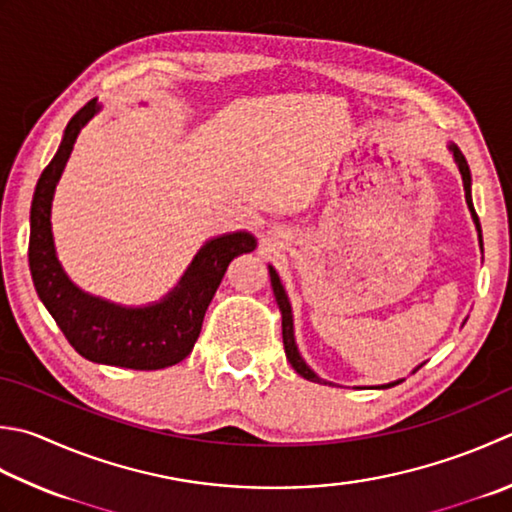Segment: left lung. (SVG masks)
<instances>
[{
    "instance_id": "8db88e82",
    "label": "left lung",
    "mask_w": 512,
    "mask_h": 512,
    "mask_svg": "<svg viewBox=\"0 0 512 512\" xmlns=\"http://www.w3.org/2000/svg\"><path fill=\"white\" fill-rule=\"evenodd\" d=\"M450 150H453L455 162H457V166H459V173H462V179H464L466 204H468V208H470V213H473V219H475V224H477L479 244L484 246V242H482V226H479V217H477L475 208H473V197H470V168H468V162H466V157L462 155V150H459L457 146H450ZM268 270H270V284H273V293H275V299H277V306H279V310H282V337H284V350H286L288 362H290V366H293V368L297 370V375H302L304 379H308V382H319V384H322V379H319V377L313 373V370H310V368L304 364V359L299 357V353H297L295 337H293V315H290L288 297H286V293H284L282 282H279L275 268L270 266ZM324 384H326V382H324ZM395 384H399V382L386 384V386H382V388H390V386H395Z\"/></svg>"
}]
</instances>
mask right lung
Here are the masks:
<instances>
[{
  "label": "right lung",
  "mask_w": 512,
  "mask_h": 512,
  "mask_svg": "<svg viewBox=\"0 0 512 512\" xmlns=\"http://www.w3.org/2000/svg\"><path fill=\"white\" fill-rule=\"evenodd\" d=\"M97 110V99H90L77 110L66 126L57 155L39 177L30 206V275L39 299L62 328L68 344L88 362L133 370L175 366L193 350L210 299L215 297L230 262L244 253H253L257 242L250 233L210 239L179 286L155 306L122 308L82 293L57 262L50 233V202L79 130Z\"/></svg>",
  "instance_id": "right-lung-1"
}]
</instances>
